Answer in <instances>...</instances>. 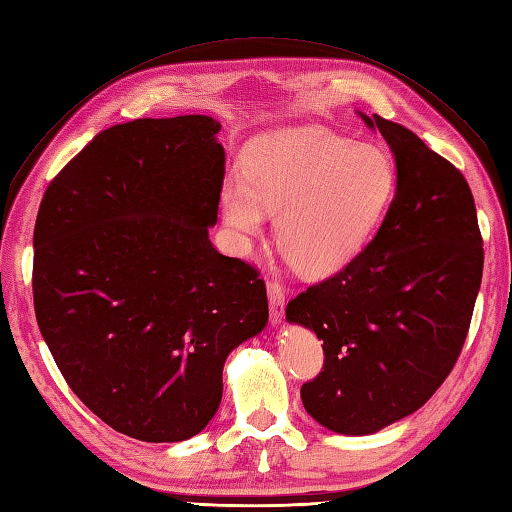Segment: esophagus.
<instances>
[{
	"mask_svg": "<svg viewBox=\"0 0 512 512\" xmlns=\"http://www.w3.org/2000/svg\"><path fill=\"white\" fill-rule=\"evenodd\" d=\"M267 295H269V313H271V323L278 326L284 317V291L278 282L269 280L267 282Z\"/></svg>",
	"mask_w": 512,
	"mask_h": 512,
	"instance_id": "obj_1",
	"label": "esophagus"
}]
</instances>
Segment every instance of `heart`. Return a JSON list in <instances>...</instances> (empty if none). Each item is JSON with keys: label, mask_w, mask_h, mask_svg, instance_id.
Returning a JSON list of instances; mask_svg holds the SVG:
<instances>
[{"label": "heart", "mask_w": 512, "mask_h": 512, "mask_svg": "<svg viewBox=\"0 0 512 512\" xmlns=\"http://www.w3.org/2000/svg\"><path fill=\"white\" fill-rule=\"evenodd\" d=\"M397 193L393 158L323 126L260 136L245 154V173L221 184V210L241 243L278 213L282 252L308 276L339 271L363 249Z\"/></svg>", "instance_id": "1"}]
</instances>
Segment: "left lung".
I'll return each mask as SVG.
<instances>
[{
  "label": "left lung",
  "mask_w": 512,
  "mask_h": 512,
  "mask_svg": "<svg viewBox=\"0 0 512 512\" xmlns=\"http://www.w3.org/2000/svg\"><path fill=\"white\" fill-rule=\"evenodd\" d=\"M358 115L395 156V199L363 252L286 306V321L315 330L326 354L302 386L306 413L354 436L415 413L450 376L484 265L463 173L400 123Z\"/></svg>",
  "instance_id": "8db88e82"
}]
</instances>
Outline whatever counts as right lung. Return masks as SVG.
I'll return each mask as SVG.
<instances>
[{"label":"right lung","instance_id":"right-lung-1","mask_svg":"<svg viewBox=\"0 0 512 512\" xmlns=\"http://www.w3.org/2000/svg\"><path fill=\"white\" fill-rule=\"evenodd\" d=\"M206 115L119 123L49 182L34 226V313L56 365L112 430L202 432L228 354L267 326L265 282L208 239L226 152Z\"/></svg>","mask_w":512,"mask_h":512}]
</instances>
